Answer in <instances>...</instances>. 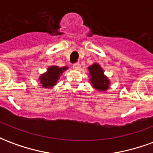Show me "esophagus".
I'll use <instances>...</instances> for the list:
<instances>
[{
  "instance_id": "esophagus-1",
  "label": "esophagus",
  "mask_w": 153,
  "mask_h": 153,
  "mask_svg": "<svg viewBox=\"0 0 153 153\" xmlns=\"http://www.w3.org/2000/svg\"><path fill=\"white\" fill-rule=\"evenodd\" d=\"M73 69L75 70H79L80 69V64L79 63H75L73 65Z\"/></svg>"
}]
</instances>
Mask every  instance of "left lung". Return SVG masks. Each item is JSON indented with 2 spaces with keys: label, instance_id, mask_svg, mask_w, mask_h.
I'll return each instance as SVG.
<instances>
[{
  "label": "left lung",
  "instance_id": "obj_1",
  "mask_svg": "<svg viewBox=\"0 0 153 153\" xmlns=\"http://www.w3.org/2000/svg\"><path fill=\"white\" fill-rule=\"evenodd\" d=\"M89 72V81L94 89L99 92H106L110 88L111 81L104 74L102 67L98 63H93L88 67Z\"/></svg>",
  "mask_w": 153,
  "mask_h": 153
}]
</instances>
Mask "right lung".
<instances>
[{
    "label": "right lung",
    "mask_w": 153,
    "mask_h": 153,
    "mask_svg": "<svg viewBox=\"0 0 153 153\" xmlns=\"http://www.w3.org/2000/svg\"><path fill=\"white\" fill-rule=\"evenodd\" d=\"M68 70V66L58 67L56 65H51L47 68L45 73L42 74L38 80L41 83V86L43 88H52L56 85L60 77L63 74L64 71Z\"/></svg>",
    "instance_id": "obj_1"
}]
</instances>
